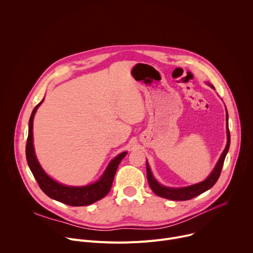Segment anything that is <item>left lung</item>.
I'll return each mask as SVG.
<instances>
[{"label": "left lung", "instance_id": "8db88e82", "mask_svg": "<svg viewBox=\"0 0 253 253\" xmlns=\"http://www.w3.org/2000/svg\"><path fill=\"white\" fill-rule=\"evenodd\" d=\"M207 85H209L212 89L215 90V88L209 84V82H206ZM226 109V108H225ZM226 134H227V142H226V146L222 152V154L220 155L217 163H216L214 169L212 170V172L209 174V176L203 180V181L193 184V185H189V186H185V187H168V186H164L162 184H160L157 180L154 178L152 171L150 169L149 163L148 161H146V170H147V179H148V183L150 188L152 189V191L163 198L166 199H170V200H176V201H183V200H189L192 199L198 195H200L201 193L207 191L208 189H210L215 183L217 181L222 167H223V163H224V159L226 157V154L229 150V146H230V133H229V129H228V113L226 110Z\"/></svg>", "mask_w": 253, "mask_h": 253}]
</instances>
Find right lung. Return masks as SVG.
<instances>
[{"instance_id": "add662e5", "label": "right lung", "mask_w": 253, "mask_h": 253, "mask_svg": "<svg viewBox=\"0 0 253 253\" xmlns=\"http://www.w3.org/2000/svg\"><path fill=\"white\" fill-rule=\"evenodd\" d=\"M44 99L34 108L29 120V133L26 145V157L28 165L42 191L50 198L70 206H86L90 205L109 193L116 170L121 160L126 156L127 151H124L113 158L107 165L104 173L96 182L85 186H68L59 183L51 178L40 165L34 148L33 139V121L37 109L43 103Z\"/></svg>"}]
</instances>
